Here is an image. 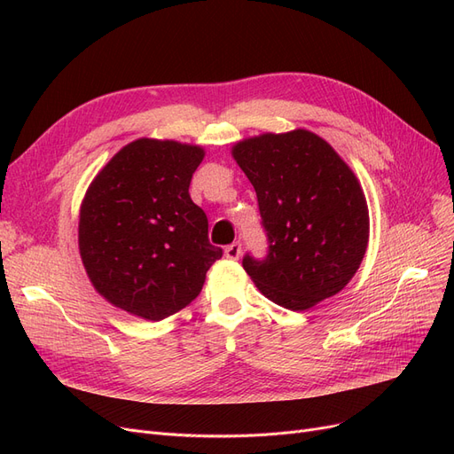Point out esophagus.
Wrapping results in <instances>:
<instances>
[{"mask_svg":"<svg viewBox=\"0 0 454 454\" xmlns=\"http://www.w3.org/2000/svg\"><path fill=\"white\" fill-rule=\"evenodd\" d=\"M224 256L230 260H238L241 256V243L239 241H233L231 245H228L224 248Z\"/></svg>","mask_w":454,"mask_h":454,"instance_id":"esophagus-1","label":"esophagus"}]
</instances>
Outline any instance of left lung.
I'll list each match as a JSON object with an SVG mask.
<instances>
[{"instance_id":"left-lung-1","label":"left lung","mask_w":454,"mask_h":454,"mask_svg":"<svg viewBox=\"0 0 454 454\" xmlns=\"http://www.w3.org/2000/svg\"><path fill=\"white\" fill-rule=\"evenodd\" d=\"M233 158L254 186L268 253L243 256L258 290L303 311L353 279L370 236L368 206L355 173L307 129L239 141Z\"/></svg>"}]
</instances>
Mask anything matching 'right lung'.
Segmentation results:
<instances>
[{
	"mask_svg": "<svg viewBox=\"0 0 454 454\" xmlns=\"http://www.w3.org/2000/svg\"><path fill=\"white\" fill-rule=\"evenodd\" d=\"M203 149L137 139L98 173L81 206L79 248L96 290L113 305L162 320L192 301L223 256L207 215L190 200Z\"/></svg>",
	"mask_w": 454,
	"mask_h": 454,
	"instance_id": "right-lung-1",
	"label": "right lung"
}]
</instances>
